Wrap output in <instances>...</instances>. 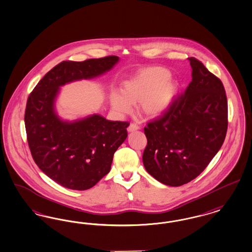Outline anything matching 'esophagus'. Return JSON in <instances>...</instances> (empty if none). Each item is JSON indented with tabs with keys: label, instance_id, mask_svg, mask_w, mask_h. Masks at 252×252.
Masks as SVG:
<instances>
[{
	"label": "esophagus",
	"instance_id": "esophagus-1",
	"mask_svg": "<svg viewBox=\"0 0 252 252\" xmlns=\"http://www.w3.org/2000/svg\"><path fill=\"white\" fill-rule=\"evenodd\" d=\"M139 129H140V126L136 124H130L129 126L127 127L128 132H133V131L139 130Z\"/></svg>",
	"mask_w": 252,
	"mask_h": 252
}]
</instances>
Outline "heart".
Listing matches in <instances>:
<instances>
[{
  "label": "heart",
  "mask_w": 252,
  "mask_h": 252,
  "mask_svg": "<svg viewBox=\"0 0 252 252\" xmlns=\"http://www.w3.org/2000/svg\"><path fill=\"white\" fill-rule=\"evenodd\" d=\"M180 90L179 82L171 72L159 66L140 71L124 82L122 94L111 93V107L120 114L129 113L131 104L140 103L141 112L150 117L161 116L170 109Z\"/></svg>",
  "instance_id": "heart-1"
}]
</instances>
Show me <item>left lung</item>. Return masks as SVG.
Listing matches in <instances>:
<instances>
[{
	"label": "left lung",
	"mask_w": 252,
	"mask_h": 252,
	"mask_svg": "<svg viewBox=\"0 0 252 252\" xmlns=\"http://www.w3.org/2000/svg\"><path fill=\"white\" fill-rule=\"evenodd\" d=\"M192 81L160 117L144 127L145 170L170 187L195 179L220 151L228 127V104L221 81L189 58Z\"/></svg>",
	"instance_id": "1"
}]
</instances>
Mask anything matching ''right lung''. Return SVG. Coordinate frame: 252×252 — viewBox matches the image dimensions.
Returning a JSON list of instances; mask_svg holds the SVG:
<instances>
[{
	"label": "right lung",
	"mask_w": 252,
	"mask_h": 252,
	"mask_svg": "<svg viewBox=\"0 0 252 252\" xmlns=\"http://www.w3.org/2000/svg\"><path fill=\"white\" fill-rule=\"evenodd\" d=\"M118 62L117 56L62 62L28 97L24 122L31 154L41 171L62 187L86 190L108 174L114 153L127 137L129 124L110 121L96 113L63 120L55 109L60 88L100 77Z\"/></svg>",
	"instance_id": "right-lung-1"
}]
</instances>
